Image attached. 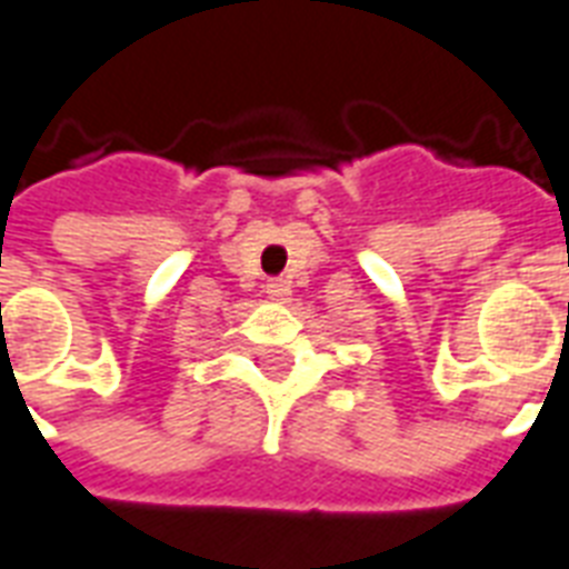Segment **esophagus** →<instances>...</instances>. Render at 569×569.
Returning a JSON list of instances; mask_svg holds the SVG:
<instances>
[{
    "mask_svg": "<svg viewBox=\"0 0 569 569\" xmlns=\"http://www.w3.org/2000/svg\"><path fill=\"white\" fill-rule=\"evenodd\" d=\"M267 293H270L272 299H279V302H288L290 284L284 279H270V281H267Z\"/></svg>",
    "mask_w": 569,
    "mask_h": 569,
    "instance_id": "34e87169",
    "label": "esophagus"
}]
</instances>
